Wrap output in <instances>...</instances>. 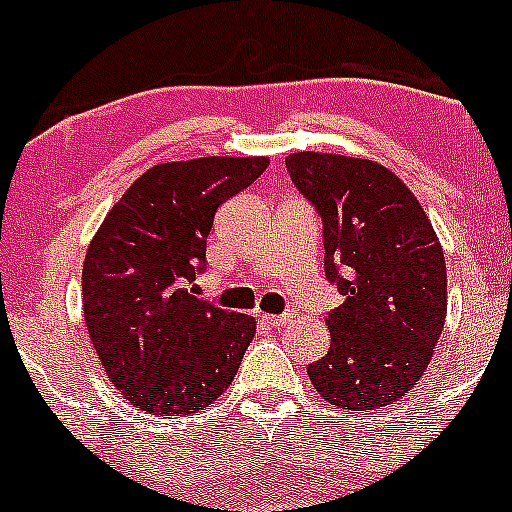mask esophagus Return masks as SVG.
Wrapping results in <instances>:
<instances>
[{"label":"esophagus","instance_id":"34e87169","mask_svg":"<svg viewBox=\"0 0 512 512\" xmlns=\"http://www.w3.org/2000/svg\"><path fill=\"white\" fill-rule=\"evenodd\" d=\"M290 317V312H285V315H262V322L270 327H285L290 322Z\"/></svg>","mask_w":512,"mask_h":512}]
</instances>
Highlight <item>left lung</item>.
<instances>
[{"instance_id":"8db88e82","label":"left lung","mask_w":512,"mask_h":512,"mask_svg":"<svg viewBox=\"0 0 512 512\" xmlns=\"http://www.w3.org/2000/svg\"><path fill=\"white\" fill-rule=\"evenodd\" d=\"M285 165L322 220L325 275L345 297L327 312L330 350L307 375L342 410L393 405L418 385L445 325L438 235L388 167L322 152H295Z\"/></svg>"}]
</instances>
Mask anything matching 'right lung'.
I'll use <instances>...</instances> for the list:
<instances>
[{"label":"right lung","instance_id":"obj_1","mask_svg":"<svg viewBox=\"0 0 512 512\" xmlns=\"http://www.w3.org/2000/svg\"><path fill=\"white\" fill-rule=\"evenodd\" d=\"M267 157H200L147 170L109 210L84 257L92 345L124 398L152 415H190L232 385L255 317L202 300L207 237L222 202Z\"/></svg>","mask_w":512,"mask_h":512}]
</instances>
